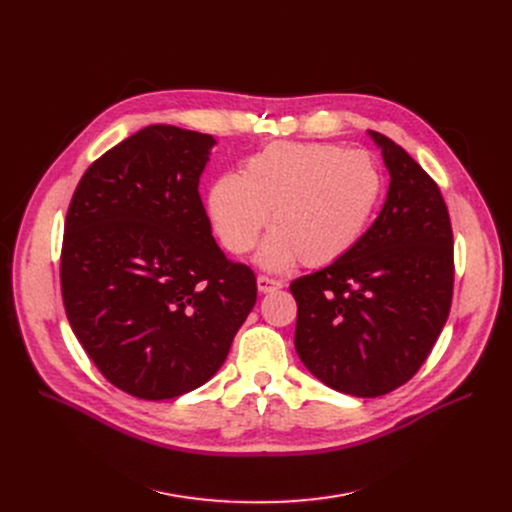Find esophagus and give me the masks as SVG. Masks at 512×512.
I'll return each instance as SVG.
<instances>
[{"label":"esophagus","mask_w":512,"mask_h":512,"mask_svg":"<svg viewBox=\"0 0 512 512\" xmlns=\"http://www.w3.org/2000/svg\"><path fill=\"white\" fill-rule=\"evenodd\" d=\"M257 288H259V292H272V290L282 288V282L274 280L270 276H257Z\"/></svg>","instance_id":"obj_1"}]
</instances>
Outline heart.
Returning a JSON list of instances; mask_svg holds the SVG:
<instances>
[{"mask_svg": "<svg viewBox=\"0 0 512 512\" xmlns=\"http://www.w3.org/2000/svg\"><path fill=\"white\" fill-rule=\"evenodd\" d=\"M382 197V174L365 151L330 143H276L245 176L224 174L209 193V215L224 247L249 253L270 220L259 261L272 270L301 259L319 267L351 251Z\"/></svg>", "mask_w": 512, "mask_h": 512, "instance_id": "heart-1", "label": "heart"}]
</instances>
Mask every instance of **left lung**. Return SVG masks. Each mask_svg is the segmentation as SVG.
<instances>
[{"label":"left lung","mask_w":512,"mask_h":512,"mask_svg":"<svg viewBox=\"0 0 512 512\" xmlns=\"http://www.w3.org/2000/svg\"><path fill=\"white\" fill-rule=\"evenodd\" d=\"M369 137L390 174L380 215L346 255L290 284L301 361L319 382L361 398L388 394L419 371L448 319L454 282L438 184L392 139Z\"/></svg>","instance_id":"left-lung-1"}]
</instances>
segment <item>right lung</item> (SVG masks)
Segmentation results:
<instances>
[{"label":"right lung","mask_w":512,"mask_h":512,"mask_svg":"<svg viewBox=\"0 0 512 512\" xmlns=\"http://www.w3.org/2000/svg\"><path fill=\"white\" fill-rule=\"evenodd\" d=\"M213 145L151 124L93 161L68 207V321L105 380L137 398L213 378L257 301L255 274L222 253L199 197Z\"/></svg>","instance_id":"right-lung-1"}]
</instances>
